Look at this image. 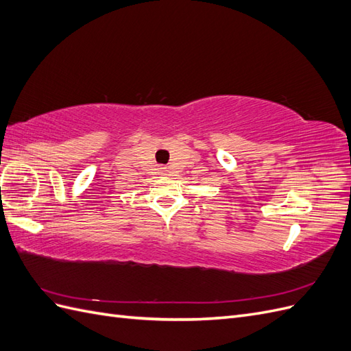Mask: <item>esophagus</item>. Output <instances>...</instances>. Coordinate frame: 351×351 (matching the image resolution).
<instances>
[{"mask_svg": "<svg viewBox=\"0 0 351 351\" xmlns=\"http://www.w3.org/2000/svg\"><path fill=\"white\" fill-rule=\"evenodd\" d=\"M164 169H165V168H164Z\"/></svg>", "mask_w": 351, "mask_h": 351, "instance_id": "obj_1", "label": "esophagus"}]
</instances>
